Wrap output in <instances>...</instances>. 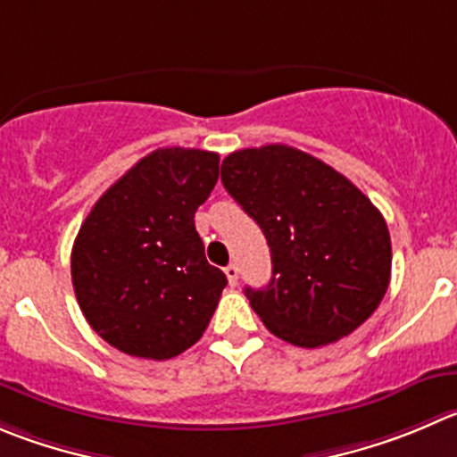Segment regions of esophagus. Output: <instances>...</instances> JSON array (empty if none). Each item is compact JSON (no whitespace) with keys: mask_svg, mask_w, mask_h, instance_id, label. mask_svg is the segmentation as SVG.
I'll return each mask as SVG.
<instances>
[{"mask_svg":"<svg viewBox=\"0 0 457 457\" xmlns=\"http://www.w3.org/2000/svg\"><path fill=\"white\" fill-rule=\"evenodd\" d=\"M226 278H228V285L236 287L237 285V276H240V269H237V264H228V267L224 269Z\"/></svg>","mask_w":457,"mask_h":457,"instance_id":"esophagus-1","label":"esophagus"}]
</instances>
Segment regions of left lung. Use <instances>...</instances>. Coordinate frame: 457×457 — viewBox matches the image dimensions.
Returning <instances> with one entry per match:
<instances>
[{"mask_svg":"<svg viewBox=\"0 0 457 457\" xmlns=\"http://www.w3.org/2000/svg\"><path fill=\"white\" fill-rule=\"evenodd\" d=\"M221 184L271 251L269 285L245 289L269 332L320 347L370 319L388 289L393 251L384 215L350 179L273 143L226 156Z\"/></svg>","mask_w":457,"mask_h":457,"instance_id":"8db88e82","label":"left lung"}]
</instances>
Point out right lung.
<instances>
[{
    "label": "right lung",
    "instance_id": "add662e5",
    "mask_svg": "<svg viewBox=\"0 0 457 457\" xmlns=\"http://www.w3.org/2000/svg\"><path fill=\"white\" fill-rule=\"evenodd\" d=\"M220 154L159 147L103 193L71 251L78 305L96 334L129 356L166 361L202 338L226 276L208 264L195 212Z\"/></svg>",
    "mask_w": 457,
    "mask_h": 457
}]
</instances>
